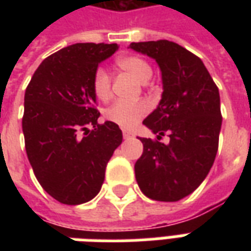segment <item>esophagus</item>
<instances>
[{
	"instance_id": "esophagus-1",
	"label": "esophagus",
	"mask_w": 251,
	"mask_h": 251,
	"mask_svg": "<svg viewBox=\"0 0 251 251\" xmlns=\"http://www.w3.org/2000/svg\"><path fill=\"white\" fill-rule=\"evenodd\" d=\"M122 133H124V138H125V140H127V138H131V137H133V133L129 130H124Z\"/></svg>"
}]
</instances>
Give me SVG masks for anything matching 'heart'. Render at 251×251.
<instances>
[{
	"mask_svg": "<svg viewBox=\"0 0 251 251\" xmlns=\"http://www.w3.org/2000/svg\"><path fill=\"white\" fill-rule=\"evenodd\" d=\"M117 66L127 71L136 77L138 82L147 83L153 75L152 67L147 60L140 56H121L117 59ZM93 91L99 100H107L111 95V80L109 72L99 67L93 75ZM149 111V104L145 100L138 102H127V100H117L115 103L106 110L104 117L115 125L129 129L141 120Z\"/></svg>",
	"mask_w": 251,
	"mask_h": 251,
	"instance_id": "obj_1",
	"label": "heart"
}]
</instances>
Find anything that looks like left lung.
I'll list each match as a JSON object with an SVG mask.
<instances>
[{
	"instance_id": "1",
	"label": "left lung",
	"mask_w": 251,
	"mask_h": 251,
	"mask_svg": "<svg viewBox=\"0 0 251 251\" xmlns=\"http://www.w3.org/2000/svg\"><path fill=\"white\" fill-rule=\"evenodd\" d=\"M129 48L154 59L163 80L158 106L142 122L157 140L140 138L144 152L134 165L136 180L148 198L177 201L203 183L215 160L219 90L199 57L174 41L131 43ZM165 131L167 146L158 141Z\"/></svg>"
}]
</instances>
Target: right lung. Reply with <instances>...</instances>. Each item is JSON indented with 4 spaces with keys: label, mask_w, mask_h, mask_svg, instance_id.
Masks as SVG:
<instances>
[{
    "label": "right lung",
    "mask_w": 251,
    "mask_h": 251,
    "mask_svg": "<svg viewBox=\"0 0 251 251\" xmlns=\"http://www.w3.org/2000/svg\"><path fill=\"white\" fill-rule=\"evenodd\" d=\"M117 44L77 43L44 59L26 87L23 131L36 179L63 204L94 199L122 142L114 122L99 125L93 75Z\"/></svg>",
    "instance_id": "obj_1"
}]
</instances>
